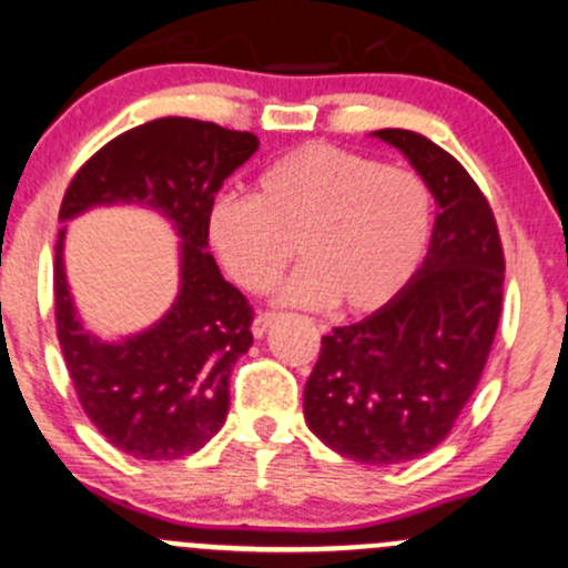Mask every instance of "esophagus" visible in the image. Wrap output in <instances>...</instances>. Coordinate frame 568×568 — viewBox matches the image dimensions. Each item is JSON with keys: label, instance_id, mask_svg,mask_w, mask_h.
Instances as JSON below:
<instances>
[{"label": "esophagus", "instance_id": "esophagus-1", "mask_svg": "<svg viewBox=\"0 0 568 568\" xmlns=\"http://www.w3.org/2000/svg\"><path fill=\"white\" fill-rule=\"evenodd\" d=\"M275 321H277V312H258L256 321H253V325H251L253 336L262 338L266 334V328H270V325L275 323Z\"/></svg>", "mask_w": 568, "mask_h": 568}]
</instances>
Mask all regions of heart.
<instances>
[{"instance_id":"heart-1","label":"heart","mask_w":568,"mask_h":568,"mask_svg":"<svg viewBox=\"0 0 568 568\" xmlns=\"http://www.w3.org/2000/svg\"><path fill=\"white\" fill-rule=\"evenodd\" d=\"M435 226L433 189L419 173L331 143H302L264 168L253 197H219L207 237L247 293L272 291L304 262L285 296L371 315L408 288Z\"/></svg>"}]
</instances>
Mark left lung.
Masks as SVG:
<instances>
[{"label":"left lung","mask_w":568,"mask_h":568,"mask_svg":"<svg viewBox=\"0 0 568 568\" xmlns=\"http://www.w3.org/2000/svg\"><path fill=\"white\" fill-rule=\"evenodd\" d=\"M374 135L433 189V240L393 304L323 336L304 419L336 454L400 465L446 440L478 387L501 315L505 251L491 205L459 160L414 130Z\"/></svg>","instance_id":"8db88e82"}]
</instances>
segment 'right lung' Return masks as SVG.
Here are the masks:
<instances>
[{"label":"right lung","mask_w":568,"mask_h":568,"mask_svg":"<svg viewBox=\"0 0 568 568\" xmlns=\"http://www.w3.org/2000/svg\"><path fill=\"white\" fill-rule=\"evenodd\" d=\"M258 149L253 133L162 116L101 146L63 194L58 219L109 202H146L181 234V288L165 317L103 344L77 321L58 232L55 331L84 414L112 446L168 462L200 452L230 410V376L253 344V306L226 283L207 247V213L230 175Z\"/></svg>","instance_id":"obj_1"}]
</instances>
